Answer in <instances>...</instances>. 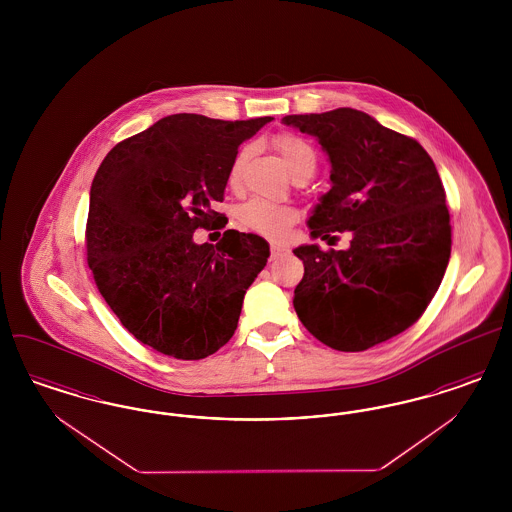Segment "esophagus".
Segmentation results:
<instances>
[{
	"label": "esophagus",
	"mask_w": 512,
	"mask_h": 512,
	"mask_svg": "<svg viewBox=\"0 0 512 512\" xmlns=\"http://www.w3.org/2000/svg\"><path fill=\"white\" fill-rule=\"evenodd\" d=\"M286 253H288V249L284 245L270 244V259H278V257L286 255Z\"/></svg>",
	"instance_id": "obj_1"
}]
</instances>
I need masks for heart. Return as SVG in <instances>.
I'll return each mask as SVG.
<instances>
[{
	"label": "heart",
	"instance_id": "b5f03b06",
	"mask_svg": "<svg viewBox=\"0 0 512 512\" xmlns=\"http://www.w3.org/2000/svg\"><path fill=\"white\" fill-rule=\"evenodd\" d=\"M274 146L293 176H299V174L311 176L317 169V153L303 138L284 132L274 138ZM247 155H249V147H242L230 165L228 182L232 186L240 182ZM238 219L242 222V226L251 232H257L270 240H284L290 234V228L299 219V213L292 205L272 203L265 199H251L240 207Z\"/></svg>",
	"mask_w": 512,
	"mask_h": 512
}]
</instances>
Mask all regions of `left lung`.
<instances>
[{"mask_svg":"<svg viewBox=\"0 0 512 512\" xmlns=\"http://www.w3.org/2000/svg\"><path fill=\"white\" fill-rule=\"evenodd\" d=\"M282 121L317 136L332 163V188L309 220L311 236H353L345 251L293 249L305 267L293 297L297 317L318 341L347 353L395 338L422 317L451 255L432 157L411 136L349 107Z\"/></svg>","mask_w":512,"mask_h":512,"instance_id":"1","label":"left lung"}]
</instances>
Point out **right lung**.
Instances as JSON below:
<instances>
[{
	"mask_svg": "<svg viewBox=\"0 0 512 512\" xmlns=\"http://www.w3.org/2000/svg\"><path fill=\"white\" fill-rule=\"evenodd\" d=\"M272 121H220L178 113L113 147L92 182L86 257L122 326L180 361L219 351L234 336L245 290L265 268L268 244L226 230L194 244L197 228L222 230L238 146Z\"/></svg>",
	"mask_w": 512,
	"mask_h": 512,
	"instance_id": "obj_1",
	"label": "right lung"
}]
</instances>
